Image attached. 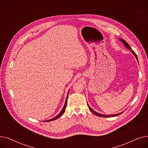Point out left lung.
I'll return each instance as SVG.
<instances>
[{"label": "left lung", "instance_id": "obj_1", "mask_svg": "<svg viewBox=\"0 0 148 148\" xmlns=\"http://www.w3.org/2000/svg\"><path fill=\"white\" fill-rule=\"evenodd\" d=\"M119 40L123 42V44H124V45H125L126 47L127 48V49H128L129 50H132V49H131V47L129 45V44L125 41V40H122V39H119ZM131 52L133 53L134 54V56H135V57H136V58L137 59V60H138V59H137V55H136V54L135 53V52L133 51V50H132L131 51ZM88 107H89V110L93 113H94L95 115H97V116H101V117H105V118H108V117H112V116H118V115H119V114H121V113H119V114H113V115H104V114H99V113H97V112H96L95 111H94V110H92V108L89 106V105L88 104Z\"/></svg>", "mask_w": 148, "mask_h": 148}]
</instances>
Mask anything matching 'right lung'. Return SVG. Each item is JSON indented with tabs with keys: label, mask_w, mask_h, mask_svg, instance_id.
Wrapping results in <instances>:
<instances>
[{
	"label": "right lung",
	"mask_w": 148,
	"mask_h": 148,
	"mask_svg": "<svg viewBox=\"0 0 148 148\" xmlns=\"http://www.w3.org/2000/svg\"><path fill=\"white\" fill-rule=\"evenodd\" d=\"M68 95H67V97H66V101H65V103L64 106L63 108H62V111L59 113V114L58 115H57V116H56V117H54V118H52V119H49V120H48V121H45V122H50V121H54V120H56V119H58V118H59V117H60V116L64 113V112H65V108H66V103H67V98H68Z\"/></svg>",
	"instance_id": "right-lung-1"
}]
</instances>
